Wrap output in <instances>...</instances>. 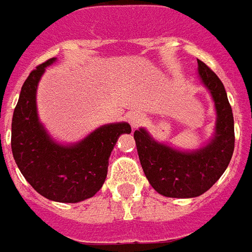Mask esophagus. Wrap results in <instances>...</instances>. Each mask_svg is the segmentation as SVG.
I'll return each instance as SVG.
<instances>
[{
	"mask_svg": "<svg viewBox=\"0 0 252 252\" xmlns=\"http://www.w3.org/2000/svg\"><path fill=\"white\" fill-rule=\"evenodd\" d=\"M145 121V115L144 114L141 113H131L130 115H128V122H130V125H131V127H139L141 125L144 124Z\"/></svg>",
	"mask_w": 252,
	"mask_h": 252,
	"instance_id": "34e87169",
	"label": "esophagus"
}]
</instances>
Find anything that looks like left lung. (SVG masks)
<instances>
[{
  "mask_svg": "<svg viewBox=\"0 0 252 252\" xmlns=\"http://www.w3.org/2000/svg\"><path fill=\"white\" fill-rule=\"evenodd\" d=\"M199 73L215 100L218 113L215 138L205 148L185 153L158 144L144 128L134 131L139 161L146 179L166 197H196L207 192L228 166L235 148L234 115L218 75L201 60Z\"/></svg>",
  "mask_w": 252,
  "mask_h": 252,
  "instance_id": "obj_1",
  "label": "left lung"
}]
</instances>
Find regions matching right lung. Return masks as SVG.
<instances>
[{"mask_svg": "<svg viewBox=\"0 0 252 252\" xmlns=\"http://www.w3.org/2000/svg\"><path fill=\"white\" fill-rule=\"evenodd\" d=\"M55 58L40 64L24 82L12 119V152L20 172L38 193L59 203L90 199L102 188L108 157L119 135L130 133L128 124L106 125L82 142L62 146L40 125L36 88L44 69Z\"/></svg>", "mask_w": 252, "mask_h": 252, "instance_id": "right-lung-1", "label": "right lung"}]
</instances>
